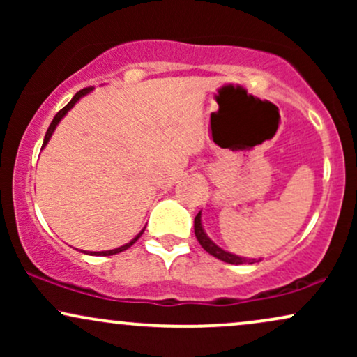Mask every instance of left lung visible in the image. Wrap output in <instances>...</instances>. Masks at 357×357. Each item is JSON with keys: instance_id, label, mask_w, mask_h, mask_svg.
Instances as JSON below:
<instances>
[{"instance_id": "1", "label": "left lung", "mask_w": 357, "mask_h": 357, "mask_svg": "<svg viewBox=\"0 0 357 357\" xmlns=\"http://www.w3.org/2000/svg\"><path fill=\"white\" fill-rule=\"evenodd\" d=\"M195 235L196 238H198L199 245L206 250L210 255H213L215 258H218L221 261H227V264H231V265H241V264H255V261H260L261 258H247V257H240V255H235V253L231 252H227V250H223L221 247L213 241L210 236L206 235V231H204L203 228V223H202V211L198 213V215L195 216Z\"/></svg>"}]
</instances>
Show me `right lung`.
<instances>
[{
  "mask_svg": "<svg viewBox=\"0 0 357 357\" xmlns=\"http://www.w3.org/2000/svg\"><path fill=\"white\" fill-rule=\"evenodd\" d=\"M92 90H93V87H89V89H82V90H80V92H77V93H75V96H73V97H72V100H70V102H68V104H67V105H65V107H63V109H61V110H60V112H56V116H55V117H53V121H52V124H50V127H48L47 134H45V139H43V146H42V149H43V147H45V146H47V144H48V141H50V137L53 136V132H55L56 126H59V124H60V121H61V119H63L65 116H67V114H68V110H70V109L73 107V105H75V104H77V102H79V100L82 99V97H85V96H87V93H90V92H92ZM144 230H146V227H144V228H142V230H141V231H139V233H137V235H136V236H134V238L129 241V243L122 245V247H119V248H114V250H104V252H85V250H82V253H89V255H102V257H107V255H116V253H121V252H124V250H127V248H129V247H130V245H134V243H136V241L139 240V236H141V235H142V233H144Z\"/></svg>",
  "mask_w": 357,
  "mask_h": 357,
  "instance_id": "right-lung-1",
  "label": "right lung"
}]
</instances>
